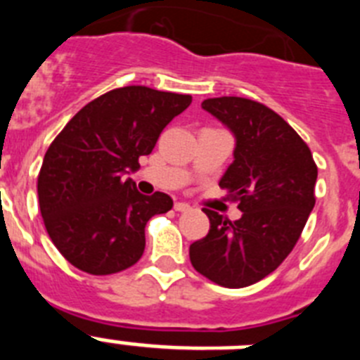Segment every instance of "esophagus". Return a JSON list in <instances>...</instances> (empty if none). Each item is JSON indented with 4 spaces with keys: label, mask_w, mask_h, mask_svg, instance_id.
Listing matches in <instances>:
<instances>
[{
    "label": "esophagus",
    "mask_w": 360,
    "mask_h": 360,
    "mask_svg": "<svg viewBox=\"0 0 360 360\" xmlns=\"http://www.w3.org/2000/svg\"><path fill=\"white\" fill-rule=\"evenodd\" d=\"M174 211L187 212V211H191V205H189V203H186V202H176V203H174Z\"/></svg>",
    "instance_id": "esophagus-1"
}]
</instances>
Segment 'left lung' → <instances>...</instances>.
I'll list each match as a JSON object with an SVG mask.
<instances>
[{"mask_svg":"<svg viewBox=\"0 0 360 360\" xmlns=\"http://www.w3.org/2000/svg\"><path fill=\"white\" fill-rule=\"evenodd\" d=\"M202 108L234 133V162L219 187L238 202L236 221L203 209L211 229L189 247L196 272L243 288L274 272L292 252L316 205L317 165L307 142L265 104L243 97L205 98Z\"/></svg>","mask_w":360,"mask_h":360,"instance_id":"1","label":"left lung"}]
</instances>
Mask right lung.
Here are the masks:
<instances>
[{
    "mask_svg": "<svg viewBox=\"0 0 360 360\" xmlns=\"http://www.w3.org/2000/svg\"><path fill=\"white\" fill-rule=\"evenodd\" d=\"M191 95L124 86L94 98L53 139L37 176L44 227L66 262L94 276L129 269L146 249V224L173 207L165 193L144 196L141 167L162 129Z\"/></svg>",
    "mask_w": 360,
    "mask_h": 360,
    "instance_id": "right-lung-1",
    "label": "right lung"
}]
</instances>
